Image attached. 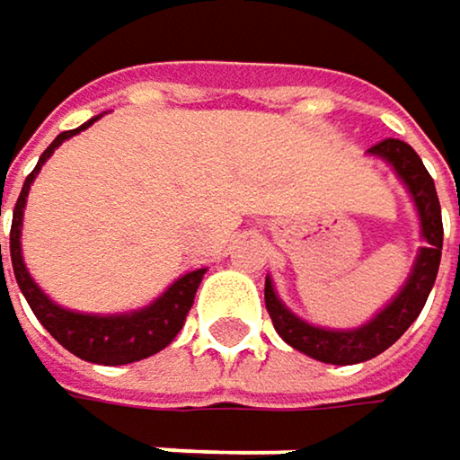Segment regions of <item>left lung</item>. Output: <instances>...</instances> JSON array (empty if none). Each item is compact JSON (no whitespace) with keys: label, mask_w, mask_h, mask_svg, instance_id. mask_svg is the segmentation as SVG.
Instances as JSON below:
<instances>
[{"label":"left lung","mask_w":460,"mask_h":460,"mask_svg":"<svg viewBox=\"0 0 460 460\" xmlns=\"http://www.w3.org/2000/svg\"><path fill=\"white\" fill-rule=\"evenodd\" d=\"M368 152L395 165L397 176L413 194V202L421 218V234L427 239V247H421L411 279L405 281L400 295L366 326L353 329V332H329V329L311 326L300 321L297 315L289 314L276 297L271 279H266V311L271 315L273 329L279 332V337L300 353L311 355L323 363H337V366L363 363L368 358L385 353L390 345H395L405 334V329L421 314L435 287L439 258H442V213H439L438 189H435V179L424 168L421 157L416 155V149L400 139H385L371 146Z\"/></svg>","instance_id":"obj_1"}]
</instances>
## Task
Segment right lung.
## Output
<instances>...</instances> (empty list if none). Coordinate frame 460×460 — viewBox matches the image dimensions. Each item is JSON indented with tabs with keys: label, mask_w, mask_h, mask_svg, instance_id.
<instances>
[{
	"label": "right lung",
	"mask_w": 460,
	"mask_h": 460,
	"mask_svg": "<svg viewBox=\"0 0 460 460\" xmlns=\"http://www.w3.org/2000/svg\"><path fill=\"white\" fill-rule=\"evenodd\" d=\"M97 118H92L89 123H84L75 131H63L52 145L44 149V155L39 157L36 168L28 173L25 184L21 189V197L15 202L13 210V229H10V258H13V271L18 279L22 297L28 300L33 315L41 321V326L63 345L65 350L73 355L89 360V363H105V366H123V363H134L149 355L160 353L163 348H168L173 342V337L181 332L184 321H187L191 303H194V292L202 281V273L191 271L181 276L176 284L168 287V292L155 300L145 311L128 315H84L65 311L60 305H55L25 271L21 255V224H22V208H25V197L28 189L33 184L36 173L41 171V165L47 163V157L63 145L65 139H70L73 134L84 131L86 126H92ZM0 266H2V244H0Z\"/></svg>",
	"instance_id": "add662e5"
}]
</instances>
